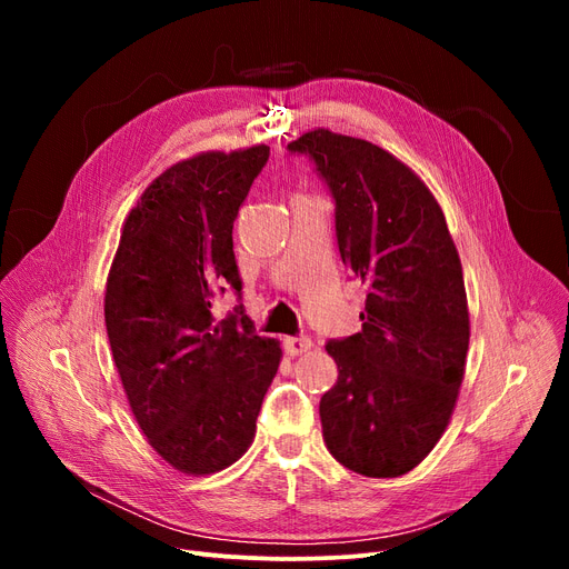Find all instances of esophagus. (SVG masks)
Segmentation results:
<instances>
[{
  "instance_id": "34e87169",
  "label": "esophagus",
  "mask_w": 569,
  "mask_h": 569,
  "mask_svg": "<svg viewBox=\"0 0 569 569\" xmlns=\"http://www.w3.org/2000/svg\"><path fill=\"white\" fill-rule=\"evenodd\" d=\"M283 348L288 355H302L311 348V339L309 337H286L283 339Z\"/></svg>"
}]
</instances>
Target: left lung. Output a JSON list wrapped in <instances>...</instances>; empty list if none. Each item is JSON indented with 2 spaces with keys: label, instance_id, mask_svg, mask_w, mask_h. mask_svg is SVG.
Segmentation results:
<instances>
[{
  "label": "left lung",
  "instance_id": "8db88e82",
  "mask_svg": "<svg viewBox=\"0 0 569 569\" xmlns=\"http://www.w3.org/2000/svg\"><path fill=\"white\" fill-rule=\"evenodd\" d=\"M335 200L343 264L367 283L362 332L327 341L339 380L320 399L322 438L352 472L399 477L450 422L470 339L463 269L442 209L378 144L327 129L288 144Z\"/></svg>",
  "mask_w": 569,
  "mask_h": 569
}]
</instances>
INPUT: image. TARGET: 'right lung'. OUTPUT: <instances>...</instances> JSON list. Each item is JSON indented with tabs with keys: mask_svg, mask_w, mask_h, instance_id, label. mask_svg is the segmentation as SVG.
Returning <instances> with one entry per match:
<instances>
[{
	"mask_svg": "<svg viewBox=\"0 0 569 569\" xmlns=\"http://www.w3.org/2000/svg\"><path fill=\"white\" fill-rule=\"evenodd\" d=\"M269 147L207 152L144 189L106 286L114 367L149 445L177 470L209 475L242 457L281 348L244 316L232 223ZM232 287L240 305L214 323Z\"/></svg>",
	"mask_w": 569,
	"mask_h": 569,
	"instance_id": "obj_1",
	"label": "right lung"
}]
</instances>
